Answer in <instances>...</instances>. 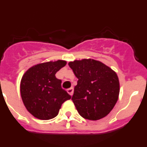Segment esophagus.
Instances as JSON below:
<instances>
[{
	"label": "esophagus",
	"instance_id": "34e87169",
	"mask_svg": "<svg viewBox=\"0 0 147 147\" xmlns=\"http://www.w3.org/2000/svg\"><path fill=\"white\" fill-rule=\"evenodd\" d=\"M67 93H69L70 96H72L73 93H74V88H69V89H67Z\"/></svg>",
	"mask_w": 147,
	"mask_h": 147
}]
</instances>
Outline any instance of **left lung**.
<instances>
[{
    "label": "left lung",
    "instance_id": "left-lung-1",
    "mask_svg": "<svg viewBox=\"0 0 147 147\" xmlns=\"http://www.w3.org/2000/svg\"><path fill=\"white\" fill-rule=\"evenodd\" d=\"M78 79L72 101L82 117L96 121L105 117L119 99L116 73L98 60L83 59L68 63Z\"/></svg>",
    "mask_w": 147,
    "mask_h": 147
}]
</instances>
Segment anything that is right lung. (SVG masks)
<instances>
[{
	"mask_svg": "<svg viewBox=\"0 0 147 147\" xmlns=\"http://www.w3.org/2000/svg\"><path fill=\"white\" fill-rule=\"evenodd\" d=\"M65 60L34 65L22 76L20 90L26 110L40 120H49L58 115L62 103L71 96L61 88L62 81L56 73L66 65Z\"/></svg>",
	"mask_w": 147,
	"mask_h": 147,
	"instance_id": "add662e5",
	"label": "right lung"
}]
</instances>
